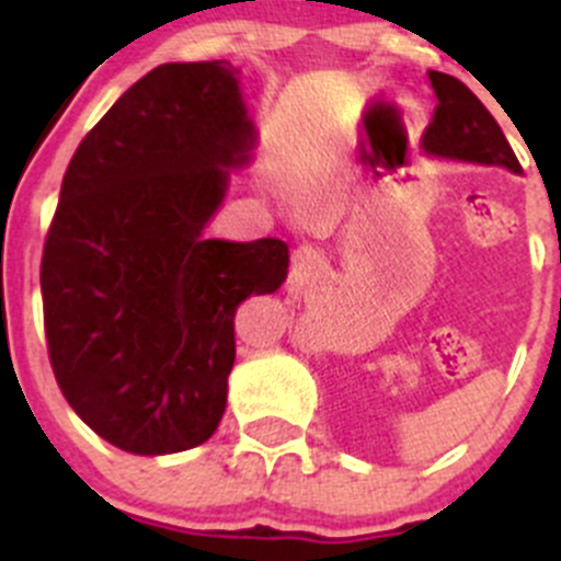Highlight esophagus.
Listing matches in <instances>:
<instances>
[{
    "label": "esophagus",
    "mask_w": 561,
    "mask_h": 561,
    "mask_svg": "<svg viewBox=\"0 0 561 561\" xmlns=\"http://www.w3.org/2000/svg\"><path fill=\"white\" fill-rule=\"evenodd\" d=\"M293 276H296V279H307L309 276V271L314 268V263H317V252L312 247H298L296 252H293Z\"/></svg>",
    "instance_id": "obj_1"
}]
</instances>
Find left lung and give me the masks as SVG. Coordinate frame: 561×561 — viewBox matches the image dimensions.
Masks as SVG:
<instances>
[{
    "label": "left lung",
    "mask_w": 561,
    "mask_h": 561,
    "mask_svg": "<svg viewBox=\"0 0 561 561\" xmlns=\"http://www.w3.org/2000/svg\"><path fill=\"white\" fill-rule=\"evenodd\" d=\"M428 81L437 94V107L423 133L426 154L450 162L505 168L511 173H522V165L502 135L500 124L458 78L428 70Z\"/></svg>",
    "instance_id": "1"
}]
</instances>
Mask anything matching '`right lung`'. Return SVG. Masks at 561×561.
<instances>
[{"label":"right lung","mask_w":561,"mask_h":561,"mask_svg":"<svg viewBox=\"0 0 561 561\" xmlns=\"http://www.w3.org/2000/svg\"><path fill=\"white\" fill-rule=\"evenodd\" d=\"M257 129L228 61H168L81 140L39 268L56 382L76 415L135 456L203 445L225 415L233 317L276 293L279 239H206Z\"/></svg>","instance_id":"right-lung-1"}]
</instances>
